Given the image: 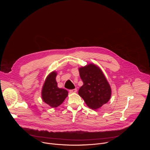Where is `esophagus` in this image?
Instances as JSON below:
<instances>
[{
    "mask_svg": "<svg viewBox=\"0 0 150 150\" xmlns=\"http://www.w3.org/2000/svg\"><path fill=\"white\" fill-rule=\"evenodd\" d=\"M77 89L76 88H75V89H70L69 91L71 93H75V92H77Z\"/></svg>",
    "mask_w": 150,
    "mask_h": 150,
    "instance_id": "esophagus-1",
    "label": "esophagus"
}]
</instances>
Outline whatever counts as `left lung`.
<instances>
[{
    "mask_svg": "<svg viewBox=\"0 0 150 150\" xmlns=\"http://www.w3.org/2000/svg\"><path fill=\"white\" fill-rule=\"evenodd\" d=\"M83 85L79 90V95L86 105L96 110L107 103L111 95V89L100 69L91 64L79 68Z\"/></svg>",
    "mask_w": 150,
    "mask_h": 150,
    "instance_id": "obj_1",
    "label": "left lung"
}]
</instances>
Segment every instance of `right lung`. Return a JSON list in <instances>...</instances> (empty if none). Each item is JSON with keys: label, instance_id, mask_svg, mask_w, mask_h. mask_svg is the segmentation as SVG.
<instances>
[{"label": "right lung", "instance_id": "add662e5", "mask_svg": "<svg viewBox=\"0 0 150 150\" xmlns=\"http://www.w3.org/2000/svg\"><path fill=\"white\" fill-rule=\"evenodd\" d=\"M57 74L55 71H52L47 76L42 91L43 101L54 108L60 106L68 95V92L66 89L58 87L56 81Z\"/></svg>", "mask_w": 150, "mask_h": 150}]
</instances>
